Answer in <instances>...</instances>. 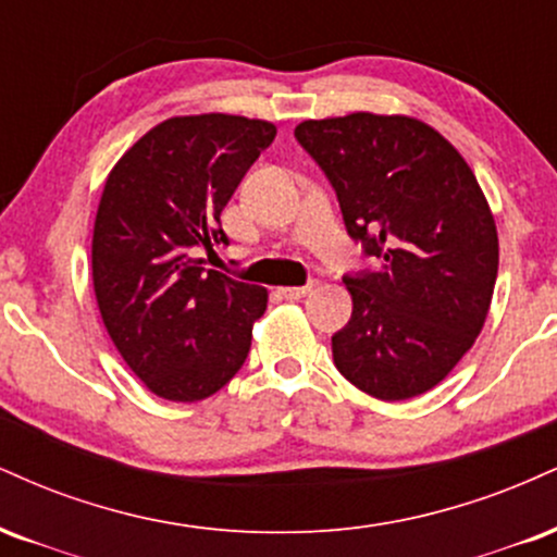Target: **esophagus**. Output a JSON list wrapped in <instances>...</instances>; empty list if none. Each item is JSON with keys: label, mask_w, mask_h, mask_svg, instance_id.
<instances>
[{"label": "esophagus", "mask_w": 557, "mask_h": 557, "mask_svg": "<svg viewBox=\"0 0 557 557\" xmlns=\"http://www.w3.org/2000/svg\"><path fill=\"white\" fill-rule=\"evenodd\" d=\"M312 289H315V281H310V284H305V286H284V289H278V292L284 299H302Z\"/></svg>", "instance_id": "obj_1"}]
</instances>
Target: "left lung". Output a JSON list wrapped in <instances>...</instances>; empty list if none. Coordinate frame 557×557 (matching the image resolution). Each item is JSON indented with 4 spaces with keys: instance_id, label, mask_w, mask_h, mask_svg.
Returning a JSON list of instances; mask_svg holds the SVG:
<instances>
[{
    "instance_id": "1",
    "label": "left lung",
    "mask_w": 557,
    "mask_h": 557,
    "mask_svg": "<svg viewBox=\"0 0 557 557\" xmlns=\"http://www.w3.org/2000/svg\"><path fill=\"white\" fill-rule=\"evenodd\" d=\"M294 137L375 263L344 276L355 307L331 338L338 372L383 401L435 388L480 336L498 278V232L474 172L411 116L307 120Z\"/></svg>"
}]
</instances>
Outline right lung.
<instances>
[{"label":"right lung","mask_w":557,"mask_h":557,"mask_svg":"<svg viewBox=\"0 0 557 557\" xmlns=\"http://www.w3.org/2000/svg\"><path fill=\"white\" fill-rule=\"evenodd\" d=\"M276 127L232 114L161 122L111 169L94 226V289L129 370L169 401H200L237 375L268 292L206 271L226 245L221 211Z\"/></svg>","instance_id":"right-lung-1"}]
</instances>
